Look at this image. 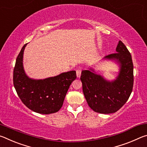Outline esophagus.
<instances>
[{
  "label": "esophagus",
  "instance_id": "esophagus-1",
  "mask_svg": "<svg viewBox=\"0 0 147 147\" xmlns=\"http://www.w3.org/2000/svg\"><path fill=\"white\" fill-rule=\"evenodd\" d=\"M81 72H82L81 69H77V70H76V76H77V77H78V78H80V77Z\"/></svg>",
  "mask_w": 147,
  "mask_h": 147
}]
</instances>
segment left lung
<instances>
[{"instance_id": "left-lung-1", "label": "left lung", "mask_w": 147, "mask_h": 147, "mask_svg": "<svg viewBox=\"0 0 147 147\" xmlns=\"http://www.w3.org/2000/svg\"><path fill=\"white\" fill-rule=\"evenodd\" d=\"M116 52L104 58L119 65L120 70L114 80H107L93 68L82 71L80 80L84 96L89 106L95 112H116L126 102L132 91L134 66L131 54L121 41H119Z\"/></svg>"}]
</instances>
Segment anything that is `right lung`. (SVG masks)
Segmentation results:
<instances>
[{
    "label": "right lung",
    "mask_w": 147,
    "mask_h": 147,
    "mask_svg": "<svg viewBox=\"0 0 147 147\" xmlns=\"http://www.w3.org/2000/svg\"><path fill=\"white\" fill-rule=\"evenodd\" d=\"M27 44L17 56L13 69V85L19 97L27 108L35 112L51 114L58 111L73 81L75 71L63 73L43 80L32 79L23 67V53Z\"/></svg>",
    "instance_id": "right-lung-1"
}]
</instances>
